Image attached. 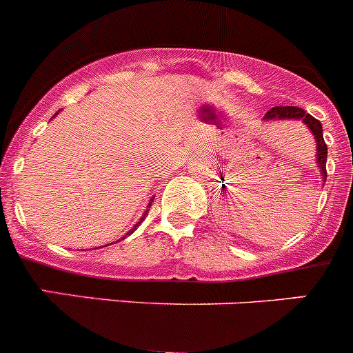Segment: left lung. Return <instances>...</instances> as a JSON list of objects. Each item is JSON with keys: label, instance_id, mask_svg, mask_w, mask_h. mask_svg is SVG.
<instances>
[{"label": "left lung", "instance_id": "8db88e82", "mask_svg": "<svg viewBox=\"0 0 353 353\" xmlns=\"http://www.w3.org/2000/svg\"><path fill=\"white\" fill-rule=\"evenodd\" d=\"M265 121H282V120H299L308 127V130L312 132L314 136L315 144H317V150H315V158H317V167L321 169L322 181L325 183V177H327V172H325V161H327V146L324 143V134H322V125L317 118H314L312 114L306 113L305 110L296 106H275L265 114L263 118ZM226 209L225 207H219V217H223V221H226Z\"/></svg>", "mask_w": 353, "mask_h": 353}]
</instances>
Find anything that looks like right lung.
I'll return each instance as SVG.
<instances>
[{"label": "right lung", "mask_w": 353, "mask_h": 353, "mask_svg": "<svg viewBox=\"0 0 353 353\" xmlns=\"http://www.w3.org/2000/svg\"><path fill=\"white\" fill-rule=\"evenodd\" d=\"M57 114H59V113H57ZM153 199H154V196H151V200H150V202H148V207H146V210H144V212H143V216H141V219H139V221L136 223V225H134V228H132V230H128V232H127V235H132V233H134V232H136V230H137V226H139L141 223L144 221V217L148 216V210H150V207H151V202H153ZM123 239H125V236H121V240H123ZM104 247H106V245H104Z\"/></svg>", "instance_id": "right-lung-1"}]
</instances>
